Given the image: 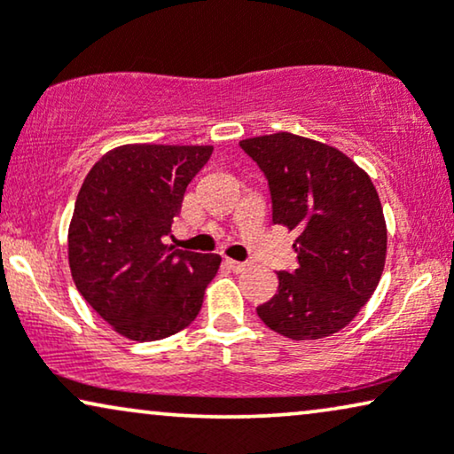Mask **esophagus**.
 Here are the masks:
<instances>
[{"label":"esophagus","instance_id":"obj_1","mask_svg":"<svg viewBox=\"0 0 454 454\" xmlns=\"http://www.w3.org/2000/svg\"><path fill=\"white\" fill-rule=\"evenodd\" d=\"M225 262H227V267H229V269H233V270H235V273H241V270L248 269V264H246V262L231 261V258H225Z\"/></svg>","mask_w":454,"mask_h":454}]
</instances>
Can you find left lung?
Segmentation results:
<instances>
[{
	"mask_svg": "<svg viewBox=\"0 0 454 454\" xmlns=\"http://www.w3.org/2000/svg\"><path fill=\"white\" fill-rule=\"evenodd\" d=\"M239 145L267 176L273 223L298 233V269L279 270L278 294L258 306V317L292 340L340 332L367 304L384 270L387 231L375 185L321 141L284 131Z\"/></svg>",
	"mask_w": 454,
	"mask_h": 454,
	"instance_id": "1",
	"label": "left lung"
}]
</instances>
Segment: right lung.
<instances>
[{"label":"right lung","mask_w":454,"mask_h":454,"mask_svg":"<svg viewBox=\"0 0 454 454\" xmlns=\"http://www.w3.org/2000/svg\"><path fill=\"white\" fill-rule=\"evenodd\" d=\"M213 145L129 144L87 173L68 227L76 290L96 313L135 342L185 329L204 302L219 254L164 244L185 190Z\"/></svg>","instance_id":"right-lung-1"}]
</instances>
